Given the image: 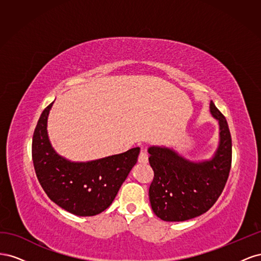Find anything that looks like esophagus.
Returning <instances> with one entry per match:
<instances>
[{"label": "esophagus", "instance_id": "34e87169", "mask_svg": "<svg viewBox=\"0 0 261 261\" xmlns=\"http://www.w3.org/2000/svg\"><path fill=\"white\" fill-rule=\"evenodd\" d=\"M138 162L140 164H146L148 163V154L145 151H141L138 156Z\"/></svg>", "mask_w": 261, "mask_h": 261}]
</instances>
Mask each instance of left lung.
<instances>
[{
  "mask_svg": "<svg viewBox=\"0 0 261 261\" xmlns=\"http://www.w3.org/2000/svg\"><path fill=\"white\" fill-rule=\"evenodd\" d=\"M210 113L219 123V145L208 160L191 161L173 148H148L154 177L149 199L154 215L168 222H180L207 212L218 200L232 162V139L223 114L210 102Z\"/></svg>",
  "mask_w": 261,
  "mask_h": 261,
  "instance_id": "1",
  "label": "left lung"
}]
</instances>
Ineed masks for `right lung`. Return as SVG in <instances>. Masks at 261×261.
I'll return each mask as SVG.
<instances>
[{
  "label": "right lung",
  "mask_w": 261,
  "mask_h": 261,
  "mask_svg": "<svg viewBox=\"0 0 261 261\" xmlns=\"http://www.w3.org/2000/svg\"><path fill=\"white\" fill-rule=\"evenodd\" d=\"M46 107L39 118L33 138V161L39 183L49 198L75 216H96L110 207L136 164L140 148L102 158L73 162L60 155L48 136Z\"/></svg>",
  "instance_id": "right-lung-1"
}]
</instances>
